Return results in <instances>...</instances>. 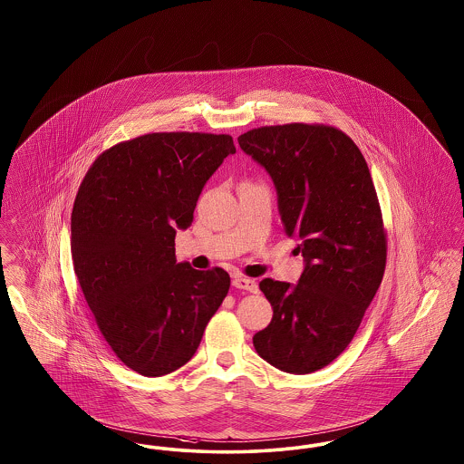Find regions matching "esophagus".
Wrapping results in <instances>:
<instances>
[{
	"mask_svg": "<svg viewBox=\"0 0 464 464\" xmlns=\"http://www.w3.org/2000/svg\"><path fill=\"white\" fill-rule=\"evenodd\" d=\"M233 286L245 290V292H250V294H257L259 292V285L257 281L252 278H243V276H237L233 279Z\"/></svg>",
	"mask_w": 464,
	"mask_h": 464,
	"instance_id": "esophagus-1",
	"label": "esophagus"
}]
</instances>
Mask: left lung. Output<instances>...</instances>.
Here are the masks:
<instances>
[{
    "label": "left lung",
    "instance_id": "1",
    "mask_svg": "<svg viewBox=\"0 0 464 464\" xmlns=\"http://www.w3.org/2000/svg\"><path fill=\"white\" fill-rule=\"evenodd\" d=\"M238 143L271 176L283 229L305 264L295 285L260 281L273 319L254 347L285 372H314L353 342L383 278L387 238L370 169L330 126H266Z\"/></svg>",
    "mask_w": 464,
    "mask_h": 464
}]
</instances>
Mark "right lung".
<instances>
[{
    "label": "right lung",
    "mask_w": 464,
    "mask_h": 464,
    "mask_svg": "<svg viewBox=\"0 0 464 464\" xmlns=\"http://www.w3.org/2000/svg\"><path fill=\"white\" fill-rule=\"evenodd\" d=\"M235 151L229 134L151 132L103 151L79 186L75 276L111 351L143 376L186 364L227 295L229 275L176 262L174 238Z\"/></svg>",
    "instance_id": "right-lung-1"
}]
</instances>
